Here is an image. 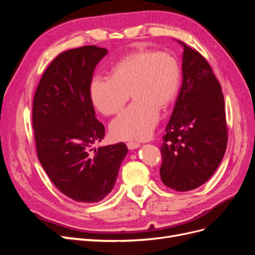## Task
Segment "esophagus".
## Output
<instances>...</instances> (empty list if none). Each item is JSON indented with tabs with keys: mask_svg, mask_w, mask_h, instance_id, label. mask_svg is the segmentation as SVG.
Here are the masks:
<instances>
[{
	"mask_svg": "<svg viewBox=\"0 0 255 255\" xmlns=\"http://www.w3.org/2000/svg\"><path fill=\"white\" fill-rule=\"evenodd\" d=\"M127 145H128V148L129 150H134V149H137L138 146L140 145V143H139V142H135V141H128V142L127 143Z\"/></svg>",
	"mask_w": 255,
	"mask_h": 255,
	"instance_id": "obj_1",
	"label": "esophagus"
}]
</instances>
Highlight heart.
Instances as JSON below:
<instances>
[{
	"mask_svg": "<svg viewBox=\"0 0 255 255\" xmlns=\"http://www.w3.org/2000/svg\"><path fill=\"white\" fill-rule=\"evenodd\" d=\"M181 69L170 53L137 50L114 65L111 79L95 76L89 97L95 109L105 116L117 114L128 99L134 102L111 123L115 139H144L155 128L159 110L175 98L180 86Z\"/></svg>",
	"mask_w": 255,
	"mask_h": 255,
	"instance_id": "heart-1",
	"label": "heart"
}]
</instances>
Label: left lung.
I'll return each mask as SVG.
<instances>
[{
	"instance_id": "1",
	"label": "left lung",
	"mask_w": 255,
	"mask_h": 255,
	"mask_svg": "<svg viewBox=\"0 0 255 255\" xmlns=\"http://www.w3.org/2000/svg\"><path fill=\"white\" fill-rule=\"evenodd\" d=\"M183 45V82L161 143L160 179L167 187L188 191L214 174L228 143L221 86L207 60Z\"/></svg>"
}]
</instances>
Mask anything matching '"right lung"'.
<instances>
[{
	"mask_svg": "<svg viewBox=\"0 0 255 255\" xmlns=\"http://www.w3.org/2000/svg\"><path fill=\"white\" fill-rule=\"evenodd\" d=\"M107 54L96 45L68 50L43 72L33 100L37 156L56 188L74 201L95 203L114 188L126 143L100 146L105 128L96 118L89 85Z\"/></svg>",
	"mask_w": 255,
	"mask_h": 255,
	"instance_id": "1",
	"label": "right lung"
}]
</instances>
